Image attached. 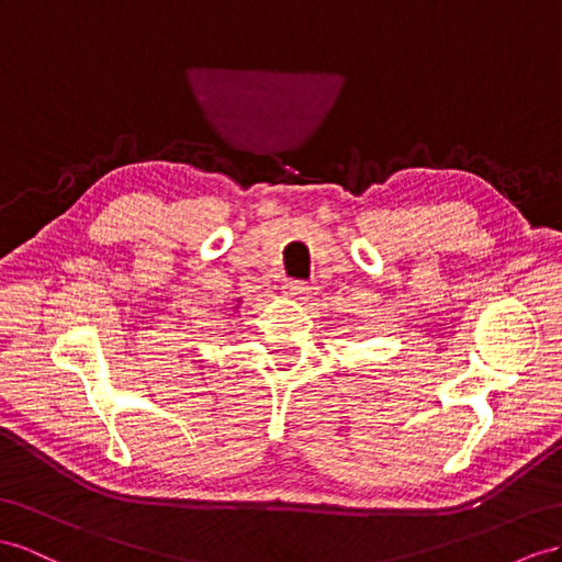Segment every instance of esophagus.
<instances>
[{
    "mask_svg": "<svg viewBox=\"0 0 562 562\" xmlns=\"http://www.w3.org/2000/svg\"><path fill=\"white\" fill-rule=\"evenodd\" d=\"M286 290H290L292 296L304 299L311 292V284L304 282V280H290V282H286Z\"/></svg>",
    "mask_w": 562,
    "mask_h": 562,
    "instance_id": "1",
    "label": "esophagus"
}]
</instances>
